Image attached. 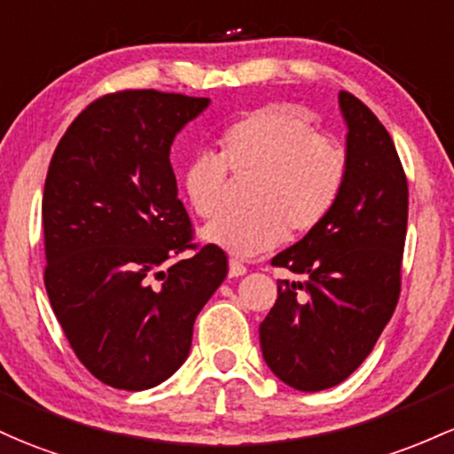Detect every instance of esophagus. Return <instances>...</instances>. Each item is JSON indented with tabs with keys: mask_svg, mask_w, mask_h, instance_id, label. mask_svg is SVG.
Listing matches in <instances>:
<instances>
[{
	"mask_svg": "<svg viewBox=\"0 0 454 454\" xmlns=\"http://www.w3.org/2000/svg\"><path fill=\"white\" fill-rule=\"evenodd\" d=\"M247 273V267L243 265L241 261H237V258H231V265H228V276L231 278H241Z\"/></svg>",
	"mask_w": 454,
	"mask_h": 454,
	"instance_id": "1",
	"label": "esophagus"
}]
</instances>
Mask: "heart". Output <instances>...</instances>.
I'll list each match as a JSON object with an SVG mask.
<instances>
[{
  "label": "heart",
  "mask_w": 454,
  "mask_h": 454,
  "mask_svg": "<svg viewBox=\"0 0 454 454\" xmlns=\"http://www.w3.org/2000/svg\"><path fill=\"white\" fill-rule=\"evenodd\" d=\"M219 154L200 153L183 170L196 215L217 217L226 207L228 172L252 178L247 213L223 215L202 237L239 258L262 254L286 237L315 231L340 196L347 157L340 144L318 136L306 112L269 106L222 131Z\"/></svg>",
  "instance_id": "obj_1"
}]
</instances>
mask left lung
<instances>
[{"instance_id": "obj_1", "label": "left lung", "mask_w": 454, "mask_h": 454, "mask_svg": "<svg viewBox=\"0 0 454 454\" xmlns=\"http://www.w3.org/2000/svg\"><path fill=\"white\" fill-rule=\"evenodd\" d=\"M347 176L325 219L273 267L303 276L278 282L261 323L267 366L286 386L318 392L345 381L375 347L401 295L407 235V176L380 118L340 92Z\"/></svg>"}]
</instances>
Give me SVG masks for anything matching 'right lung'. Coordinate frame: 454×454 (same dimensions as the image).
Segmentation results:
<instances>
[{"instance_id":"obj_1","label":"right lung","mask_w":454,"mask_h":454,"mask_svg":"<svg viewBox=\"0 0 454 454\" xmlns=\"http://www.w3.org/2000/svg\"><path fill=\"white\" fill-rule=\"evenodd\" d=\"M207 106L159 90L106 94L49 163L44 288L79 362L118 390H148L181 368L198 312L228 276L222 247L193 243L170 163L174 136Z\"/></svg>"}]
</instances>
